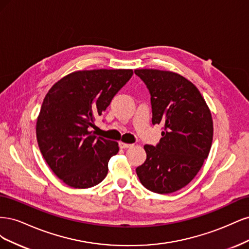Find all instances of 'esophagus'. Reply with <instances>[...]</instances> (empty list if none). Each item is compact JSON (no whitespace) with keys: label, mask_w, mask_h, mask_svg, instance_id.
<instances>
[{"label":"esophagus","mask_w":249,"mask_h":249,"mask_svg":"<svg viewBox=\"0 0 249 249\" xmlns=\"http://www.w3.org/2000/svg\"><path fill=\"white\" fill-rule=\"evenodd\" d=\"M132 146H133V144H129V143H124V142H122V141L119 142V147L120 148L125 149V148H129V147H132Z\"/></svg>","instance_id":"esophagus-1"}]
</instances>
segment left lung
Segmentation results:
<instances>
[{
	"instance_id": "obj_1",
	"label": "left lung",
	"mask_w": 249,
	"mask_h": 249,
	"mask_svg": "<svg viewBox=\"0 0 249 249\" xmlns=\"http://www.w3.org/2000/svg\"><path fill=\"white\" fill-rule=\"evenodd\" d=\"M144 82L152 105L153 124H161L156 146L144 145L146 160L136 168L149 191L167 194L189 184L208 158L213 120L198 89L180 74L159 70H135Z\"/></svg>"
}]
</instances>
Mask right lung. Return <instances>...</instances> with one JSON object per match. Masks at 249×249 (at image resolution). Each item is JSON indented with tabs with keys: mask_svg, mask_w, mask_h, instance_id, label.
<instances>
[{
	"mask_svg": "<svg viewBox=\"0 0 249 249\" xmlns=\"http://www.w3.org/2000/svg\"><path fill=\"white\" fill-rule=\"evenodd\" d=\"M132 76V70L79 71L49 90L37 118V142L50 168L66 185L85 189L106 178L118 143L90 130Z\"/></svg>",
	"mask_w": 249,
	"mask_h": 249,
	"instance_id": "1",
	"label": "right lung"
}]
</instances>
